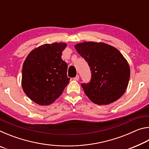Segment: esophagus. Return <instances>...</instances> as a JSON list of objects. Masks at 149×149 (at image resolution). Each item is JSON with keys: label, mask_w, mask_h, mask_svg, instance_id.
Masks as SVG:
<instances>
[{"label": "esophagus", "mask_w": 149, "mask_h": 149, "mask_svg": "<svg viewBox=\"0 0 149 149\" xmlns=\"http://www.w3.org/2000/svg\"><path fill=\"white\" fill-rule=\"evenodd\" d=\"M74 80H75V81H78V80H79V75H77L76 76H75V77L74 78Z\"/></svg>", "instance_id": "34e87169"}]
</instances>
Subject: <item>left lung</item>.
Masks as SVG:
<instances>
[{
    "label": "left lung",
    "mask_w": 149,
    "mask_h": 149,
    "mask_svg": "<svg viewBox=\"0 0 149 149\" xmlns=\"http://www.w3.org/2000/svg\"><path fill=\"white\" fill-rule=\"evenodd\" d=\"M75 49L90 67V82L81 84L89 99L98 105L119 99L125 92L130 77L129 64L122 53L104 42H81Z\"/></svg>",
    "instance_id": "8db88e82"
}]
</instances>
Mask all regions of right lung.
<instances>
[{
    "instance_id": "right-lung-1",
    "label": "right lung",
    "mask_w": 149,
    "mask_h": 149,
    "mask_svg": "<svg viewBox=\"0 0 149 149\" xmlns=\"http://www.w3.org/2000/svg\"><path fill=\"white\" fill-rule=\"evenodd\" d=\"M66 44H45L32 50L23 64L22 86L30 99L49 105L62 95L70 82L68 64L61 56Z\"/></svg>"
}]
</instances>
